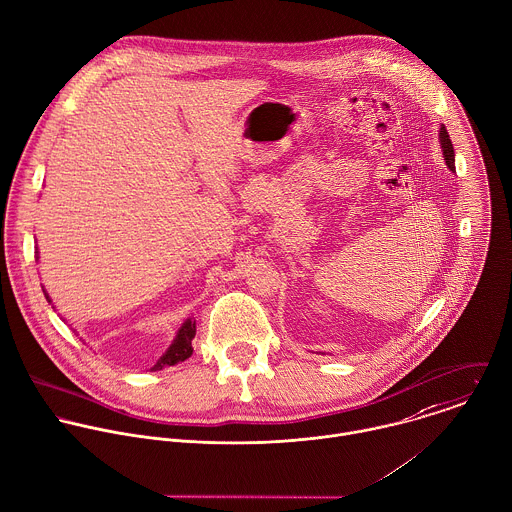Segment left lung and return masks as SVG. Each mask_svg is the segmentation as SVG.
<instances>
[{
	"instance_id": "obj_1",
	"label": "left lung",
	"mask_w": 512,
	"mask_h": 512,
	"mask_svg": "<svg viewBox=\"0 0 512 512\" xmlns=\"http://www.w3.org/2000/svg\"><path fill=\"white\" fill-rule=\"evenodd\" d=\"M439 139H441V149H443V157H445V163L451 171H455V149H453V143H451V137L445 129V125L441 127L439 131Z\"/></svg>"
}]
</instances>
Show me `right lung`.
Returning <instances> with one entry per match:
<instances>
[{"instance_id": "1", "label": "right lung", "mask_w": 512, "mask_h": 512, "mask_svg": "<svg viewBox=\"0 0 512 512\" xmlns=\"http://www.w3.org/2000/svg\"><path fill=\"white\" fill-rule=\"evenodd\" d=\"M35 259H39V257H37V251H35ZM43 293H45V289H43ZM45 299L51 303V299H49L47 293H45ZM195 331H197V329H195V321H193V319H187V321L179 327V331H177L173 343L169 345V349L157 359V363H155L149 371H161V369H165V367H173V365H177V363L189 359L191 353H193L191 341H193V337H195Z\"/></svg>"}]
</instances>
